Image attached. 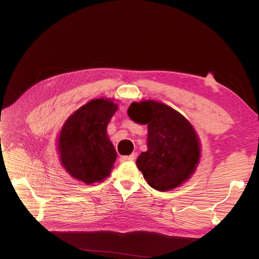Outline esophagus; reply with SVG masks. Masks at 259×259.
Wrapping results in <instances>:
<instances>
[{"mask_svg":"<svg viewBox=\"0 0 259 259\" xmlns=\"http://www.w3.org/2000/svg\"><path fill=\"white\" fill-rule=\"evenodd\" d=\"M136 159V153H133V155L130 156H121L120 157V161L121 162H124V161H133Z\"/></svg>","mask_w":259,"mask_h":259,"instance_id":"obj_1","label":"esophagus"}]
</instances>
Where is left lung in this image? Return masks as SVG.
Here are the masks:
<instances>
[{
    "label": "left lung",
    "mask_w": 259,
    "mask_h": 259,
    "mask_svg": "<svg viewBox=\"0 0 259 259\" xmlns=\"http://www.w3.org/2000/svg\"><path fill=\"white\" fill-rule=\"evenodd\" d=\"M131 120L148 124L147 147L137 159V167L150 187L172 190L190 179L200 160V140L189 120L162 102H133Z\"/></svg>",
    "instance_id": "1"
}]
</instances>
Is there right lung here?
<instances>
[{"label": "right lung", "mask_w": 259, "mask_h": 259, "mask_svg": "<svg viewBox=\"0 0 259 259\" xmlns=\"http://www.w3.org/2000/svg\"><path fill=\"white\" fill-rule=\"evenodd\" d=\"M117 110L113 99H93L65 120L58 137V152L71 177L85 185L109 177L117 152L107 126Z\"/></svg>", "instance_id": "obj_1"}]
</instances>
